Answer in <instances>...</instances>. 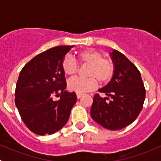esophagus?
Returning a JSON list of instances; mask_svg holds the SVG:
<instances>
[{"label": "esophagus", "instance_id": "obj_1", "mask_svg": "<svg viewBox=\"0 0 161 161\" xmlns=\"http://www.w3.org/2000/svg\"><path fill=\"white\" fill-rule=\"evenodd\" d=\"M76 96H77V98L79 99V98H81V97H82V94H79V93H77V95H76Z\"/></svg>", "mask_w": 161, "mask_h": 161}]
</instances>
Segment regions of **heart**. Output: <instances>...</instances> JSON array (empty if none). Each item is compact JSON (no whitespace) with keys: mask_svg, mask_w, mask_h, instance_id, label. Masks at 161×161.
Instances as JSON below:
<instances>
[{"mask_svg":"<svg viewBox=\"0 0 161 161\" xmlns=\"http://www.w3.org/2000/svg\"><path fill=\"white\" fill-rule=\"evenodd\" d=\"M81 64L89 65V79L73 78L68 82V88L71 92L83 94L97 86V80L107 83L112 79L114 72V64L109 58H103L100 51L94 50H81L77 54ZM61 68L66 75L72 76L79 70L77 61L70 56H65L61 61Z\"/></svg>","mask_w":161,"mask_h":161,"instance_id":"1","label":"heart"}]
</instances>
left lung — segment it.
<instances>
[{"label": "left lung", "instance_id": "obj_1", "mask_svg": "<svg viewBox=\"0 0 161 161\" xmlns=\"http://www.w3.org/2000/svg\"><path fill=\"white\" fill-rule=\"evenodd\" d=\"M114 72L109 83L98 91L109 97L94 95L90 110L92 119L105 129L119 130L131 124L143 107L146 90L139 71L123 53H110Z\"/></svg>", "mask_w": 161, "mask_h": 161}]
</instances>
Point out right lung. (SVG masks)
<instances>
[{
  "label": "right lung",
  "mask_w": 161,
  "mask_h": 161,
  "mask_svg": "<svg viewBox=\"0 0 161 161\" xmlns=\"http://www.w3.org/2000/svg\"><path fill=\"white\" fill-rule=\"evenodd\" d=\"M74 46H58L34 57L19 74L15 105L29 129L40 136L53 134L67 123L77 101L75 92L65 90L61 61ZM53 95L60 97L53 102Z\"/></svg>",
  "instance_id": "1"
}]
</instances>
